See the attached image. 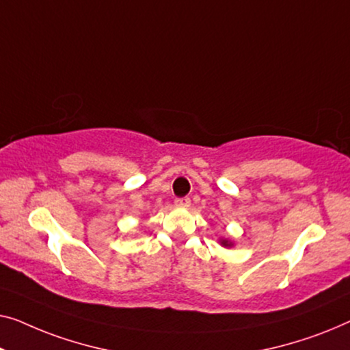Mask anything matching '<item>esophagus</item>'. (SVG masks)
Returning a JSON list of instances; mask_svg holds the SVG:
<instances>
[{
	"mask_svg": "<svg viewBox=\"0 0 350 350\" xmlns=\"http://www.w3.org/2000/svg\"><path fill=\"white\" fill-rule=\"evenodd\" d=\"M174 204L177 206V208H189V206H190V198H187V196H184V198H176L174 200Z\"/></svg>",
	"mask_w": 350,
	"mask_h": 350,
	"instance_id": "1",
	"label": "esophagus"
}]
</instances>
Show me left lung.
<instances>
[{
  "instance_id": "1",
  "label": "left lung",
  "mask_w": 350,
  "mask_h": 350,
  "mask_svg": "<svg viewBox=\"0 0 350 350\" xmlns=\"http://www.w3.org/2000/svg\"><path fill=\"white\" fill-rule=\"evenodd\" d=\"M220 244H222L224 247H231V245H233V243H231V241H228V239H220Z\"/></svg>"
}]
</instances>
